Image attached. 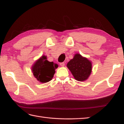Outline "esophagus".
Listing matches in <instances>:
<instances>
[{"label": "esophagus", "mask_w": 124, "mask_h": 124, "mask_svg": "<svg viewBox=\"0 0 124 124\" xmlns=\"http://www.w3.org/2000/svg\"><path fill=\"white\" fill-rule=\"evenodd\" d=\"M59 64H60V66H62V67H63V66H64V65H65V63H64V62H60Z\"/></svg>", "instance_id": "34e87169"}]
</instances>
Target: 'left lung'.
I'll use <instances>...</instances> for the list:
<instances>
[{"label":"left lung","mask_w":124,"mask_h":124,"mask_svg":"<svg viewBox=\"0 0 124 124\" xmlns=\"http://www.w3.org/2000/svg\"><path fill=\"white\" fill-rule=\"evenodd\" d=\"M67 67L76 80L83 81L87 80L92 72V63L86 58L79 53L67 63Z\"/></svg>","instance_id":"left-lung-1"}]
</instances>
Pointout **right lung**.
Instances as JSON below:
<instances>
[{"mask_svg":"<svg viewBox=\"0 0 124 124\" xmlns=\"http://www.w3.org/2000/svg\"><path fill=\"white\" fill-rule=\"evenodd\" d=\"M58 66L53 62H48L46 55H43L34 62L32 67V71L39 82L47 83L52 79Z\"/></svg>","mask_w":124,"mask_h":124,"instance_id":"1","label":"right lung"}]
</instances>
